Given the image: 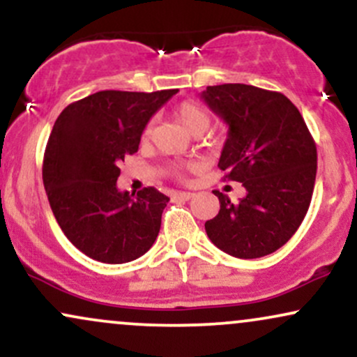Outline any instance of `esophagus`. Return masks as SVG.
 Here are the masks:
<instances>
[{"label":"esophagus","instance_id":"34e87169","mask_svg":"<svg viewBox=\"0 0 357 357\" xmlns=\"http://www.w3.org/2000/svg\"><path fill=\"white\" fill-rule=\"evenodd\" d=\"M192 198V192L190 191H176L173 192V202L176 199H183V202H188V199Z\"/></svg>","mask_w":357,"mask_h":357}]
</instances>
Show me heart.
I'll return each mask as SVG.
<instances>
[{"label":"heart","mask_w":357,"mask_h":357,"mask_svg":"<svg viewBox=\"0 0 357 357\" xmlns=\"http://www.w3.org/2000/svg\"><path fill=\"white\" fill-rule=\"evenodd\" d=\"M174 117L181 122L188 132H191L192 136L196 137L202 136L211 124L210 114H208L202 105L192 104V102H183V104H179L178 107L174 109ZM151 136H153V122L146 124L144 129H142V142L149 141Z\"/></svg>","instance_id":"heart-1"}]
</instances>
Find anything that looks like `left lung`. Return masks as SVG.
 Instances as JSON below:
<instances>
[{
    "label": "left lung",
    "mask_w": 357,
    "mask_h": 357,
    "mask_svg": "<svg viewBox=\"0 0 357 357\" xmlns=\"http://www.w3.org/2000/svg\"><path fill=\"white\" fill-rule=\"evenodd\" d=\"M202 99L228 124L218 167L247 190L240 202L213 191L220 211L204 223L228 255L260 258L292 238L312 199L317 149L296 105L284 93L245 84L206 87Z\"/></svg>",
    "instance_id": "1"
}]
</instances>
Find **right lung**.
<instances>
[{"label":"right lung","instance_id":"right-lung-1","mask_svg":"<svg viewBox=\"0 0 357 357\" xmlns=\"http://www.w3.org/2000/svg\"><path fill=\"white\" fill-rule=\"evenodd\" d=\"M178 90H102L67 105L43 158V184L56 223L82 253L126 264L153 247L167 198L149 186L117 190L122 161L137 153L142 129Z\"/></svg>","mask_w":357,"mask_h":357}]
</instances>
